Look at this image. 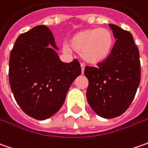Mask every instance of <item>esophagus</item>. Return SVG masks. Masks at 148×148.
Instances as JSON below:
<instances>
[{
  "label": "esophagus",
  "instance_id": "1",
  "mask_svg": "<svg viewBox=\"0 0 148 148\" xmlns=\"http://www.w3.org/2000/svg\"><path fill=\"white\" fill-rule=\"evenodd\" d=\"M81 67H82V73H84V69H85V64L84 63H81Z\"/></svg>",
  "mask_w": 148,
  "mask_h": 148
}]
</instances>
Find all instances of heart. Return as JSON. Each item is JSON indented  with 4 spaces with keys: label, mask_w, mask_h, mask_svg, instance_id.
<instances>
[{
    "label": "heart",
    "mask_w": 148,
    "mask_h": 148,
    "mask_svg": "<svg viewBox=\"0 0 148 148\" xmlns=\"http://www.w3.org/2000/svg\"><path fill=\"white\" fill-rule=\"evenodd\" d=\"M114 35L106 28L87 29L73 34L69 43L63 44V49L71 53H80L86 62L97 64L110 56L114 46Z\"/></svg>",
    "instance_id": "b5f03b06"
}]
</instances>
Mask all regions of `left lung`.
I'll list each match as a JSON object with an SVG mask.
<instances>
[{"mask_svg": "<svg viewBox=\"0 0 148 148\" xmlns=\"http://www.w3.org/2000/svg\"><path fill=\"white\" fill-rule=\"evenodd\" d=\"M116 42L107 59L97 66L85 67L89 85L86 98L100 117L113 119L128 110L141 78L138 49L130 32L109 24Z\"/></svg>", "mask_w": 148, "mask_h": 148, "instance_id": "1", "label": "left lung"}]
</instances>
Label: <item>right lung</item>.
I'll return each instance as SVG.
<instances>
[{
  "label": "right lung",
  "mask_w": 148,
  "mask_h": 148,
  "mask_svg": "<svg viewBox=\"0 0 148 148\" xmlns=\"http://www.w3.org/2000/svg\"><path fill=\"white\" fill-rule=\"evenodd\" d=\"M56 49L50 29L38 25L17 38L10 55L9 81L14 99L26 114L38 120L59 110L82 72L77 59L63 62Z\"/></svg>",
  "instance_id": "1"
}]
</instances>
